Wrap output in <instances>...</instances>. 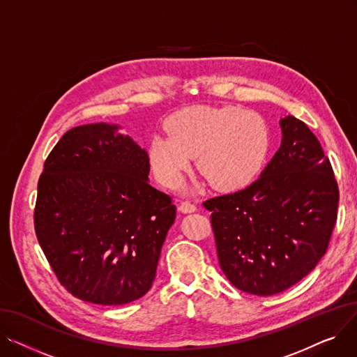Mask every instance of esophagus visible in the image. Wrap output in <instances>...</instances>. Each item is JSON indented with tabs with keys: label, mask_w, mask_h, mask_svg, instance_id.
Returning a JSON list of instances; mask_svg holds the SVG:
<instances>
[{
	"label": "esophagus",
	"mask_w": 357,
	"mask_h": 357,
	"mask_svg": "<svg viewBox=\"0 0 357 357\" xmlns=\"http://www.w3.org/2000/svg\"><path fill=\"white\" fill-rule=\"evenodd\" d=\"M179 211L183 213V214H191V213H195L197 211V207L194 204L185 201V202H181L179 205Z\"/></svg>",
	"instance_id": "1"
}]
</instances>
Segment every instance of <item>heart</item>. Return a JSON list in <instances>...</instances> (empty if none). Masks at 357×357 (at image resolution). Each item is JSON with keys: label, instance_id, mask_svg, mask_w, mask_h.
<instances>
[{"label": "heart", "instance_id": "heart-1", "mask_svg": "<svg viewBox=\"0 0 357 357\" xmlns=\"http://www.w3.org/2000/svg\"><path fill=\"white\" fill-rule=\"evenodd\" d=\"M166 130L167 136L152 137L147 147L150 166L166 188L182 181L194 156L214 188H245L261 172L272 147L266 120L236 105L185 108L167 120Z\"/></svg>", "mask_w": 357, "mask_h": 357}]
</instances>
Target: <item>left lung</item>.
<instances>
[{
  "label": "left lung",
  "instance_id": "obj_1",
  "mask_svg": "<svg viewBox=\"0 0 357 357\" xmlns=\"http://www.w3.org/2000/svg\"><path fill=\"white\" fill-rule=\"evenodd\" d=\"M282 140L246 190L204 202L220 266L240 291L269 296L307 276L324 256L339 188L323 147L305 123L279 120Z\"/></svg>",
  "mask_w": 357,
  "mask_h": 357
}]
</instances>
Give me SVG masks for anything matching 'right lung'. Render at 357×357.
I'll use <instances>...</instances> for the list:
<instances>
[{
	"label": "right lung",
	"mask_w": 357,
	"mask_h": 357,
	"mask_svg": "<svg viewBox=\"0 0 357 357\" xmlns=\"http://www.w3.org/2000/svg\"><path fill=\"white\" fill-rule=\"evenodd\" d=\"M93 123L66 131L37 185L34 229L61 284L82 301L123 305L142 298L156 276L176 217L149 182L146 149Z\"/></svg>",
	"instance_id": "add662e5"
}]
</instances>
